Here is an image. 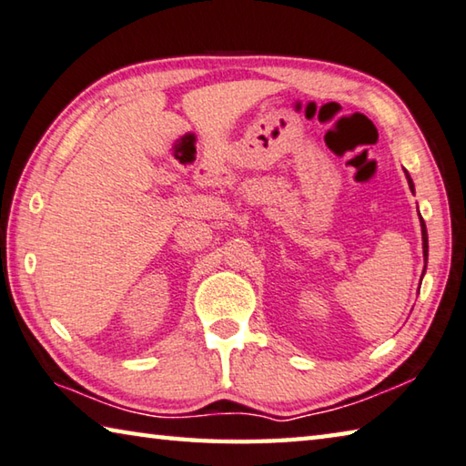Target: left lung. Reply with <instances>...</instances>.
Wrapping results in <instances>:
<instances>
[{"mask_svg":"<svg viewBox=\"0 0 466 466\" xmlns=\"http://www.w3.org/2000/svg\"><path fill=\"white\" fill-rule=\"evenodd\" d=\"M405 179H408V185H410L411 193L416 191V187H413V181H411V177H410L408 171H405ZM420 226H421V248H424V258H426V262H428V230H426L424 218H421V216H420ZM424 273H426V268H424ZM424 273H421V275H424Z\"/></svg>","mask_w":466,"mask_h":466,"instance_id":"8db88e82","label":"left lung"}]
</instances>
